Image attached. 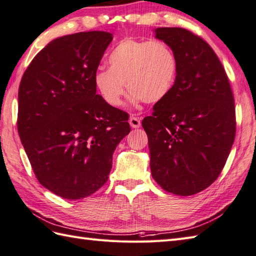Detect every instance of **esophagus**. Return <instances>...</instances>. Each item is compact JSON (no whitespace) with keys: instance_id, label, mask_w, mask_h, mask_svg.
<instances>
[{"instance_id":"esophagus-1","label":"esophagus","mask_w":256,"mask_h":256,"mask_svg":"<svg viewBox=\"0 0 256 256\" xmlns=\"http://www.w3.org/2000/svg\"><path fill=\"white\" fill-rule=\"evenodd\" d=\"M130 125H131L133 128H140V120L136 116H131L130 118Z\"/></svg>"}]
</instances>
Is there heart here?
<instances>
[{"label": "heart", "mask_w": 256, "mask_h": 256, "mask_svg": "<svg viewBox=\"0 0 256 256\" xmlns=\"http://www.w3.org/2000/svg\"><path fill=\"white\" fill-rule=\"evenodd\" d=\"M106 62L108 69H98L94 84L111 106H121L124 82L130 101L136 104L165 99L177 79V56L164 40L124 38L108 52Z\"/></svg>", "instance_id": "b5f03b06"}]
</instances>
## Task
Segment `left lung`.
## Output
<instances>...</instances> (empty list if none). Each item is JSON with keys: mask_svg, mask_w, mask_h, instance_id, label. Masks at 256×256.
Here are the masks:
<instances>
[{"mask_svg": "<svg viewBox=\"0 0 256 256\" xmlns=\"http://www.w3.org/2000/svg\"><path fill=\"white\" fill-rule=\"evenodd\" d=\"M178 59L175 86L142 125L152 176L168 192L192 196L219 177L234 142L236 122L226 70L210 45L182 27H160Z\"/></svg>", "mask_w": 256, "mask_h": 256, "instance_id": "1", "label": "left lung"}]
</instances>
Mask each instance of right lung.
<instances>
[{"mask_svg": "<svg viewBox=\"0 0 256 256\" xmlns=\"http://www.w3.org/2000/svg\"><path fill=\"white\" fill-rule=\"evenodd\" d=\"M112 34L91 30L56 38L37 54L18 88V131L38 182L77 200L104 184L128 114L96 94L94 74Z\"/></svg>", "mask_w": 256, "mask_h": 256, "instance_id": "obj_1", "label": "right lung"}]
</instances>
